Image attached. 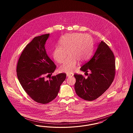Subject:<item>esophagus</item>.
<instances>
[{"instance_id":"34e87169","label":"esophagus","mask_w":133,"mask_h":133,"mask_svg":"<svg viewBox=\"0 0 133 133\" xmlns=\"http://www.w3.org/2000/svg\"><path fill=\"white\" fill-rule=\"evenodd\" d=\"M74 76V75L72 74H67V77H72Z\"/></svg>"}]
</instances>
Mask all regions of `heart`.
Returning a JSON list of instances; mask_svg holds the SVG:
<instances>
[{"label": "heart", "instance_id": "obj_1", "mask_svg": "<svg viewBox=\"0 0 133 133\" xmlns=\"http://www.w3.org/2000/svg\"><path fill=\"white\" fill-rule=\"evenodd\" d=\"M61 46H57L53 52V57L58 63H62L59 70L61 72L71 73L77 67V61L80 63L87 61L91 55L93 47L90 37L82 34H71L64 36L59 41Z\"/></svg>", "mask_w": 133, "mask_h": 133}]
</instances>
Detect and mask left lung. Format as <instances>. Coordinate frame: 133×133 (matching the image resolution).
Returning <instances> with one entry per match:
<instances>
[{
    "label": "left lung",
    "instance_id": "8db88e82",
    "mask_svg": "<svg viewBox=\"0 0 133 133\" xmlns=\"http://www.w3.org/2000/svg\"><path fill=\"white\" fill-rule=\"evenodd\" d=\"M81 70L90 73L86 78L75 74V89L77 96L86 101H92L101 96L112 83L116 72L115 56L112 50L101 41L91 59Z\"/></svg>",
    "mask_w": 133,
    "mask_h": 133
}]
</instances>
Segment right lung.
Returning a JSON list of instances; mask_svg holds the SVG:
<instances>
[{"label":"right lung","instance_id":"obj_1","mask_svg":"<svg viewBox=\"0 0 133 133\" xmlns=\"http://www.w3.org/2000/svg\"><path fill=\"white\" fill-rule=\"evenodd\" d=\"M49 34L36 36L24 48L18 61L16 72L20 84L32 99L46 104L54 100L59 92L66 74L50 77L56 65L48 56L45 44Z\"/></svg>","mask_w":133,"mask_h":133}]
</instances>
